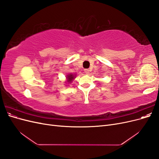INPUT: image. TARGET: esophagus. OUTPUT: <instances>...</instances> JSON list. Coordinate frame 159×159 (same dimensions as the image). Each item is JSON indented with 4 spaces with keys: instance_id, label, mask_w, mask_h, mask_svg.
I'll use <instances>...</instances> for the list:
<instances>
[{
    "instance_id": "obj_1",
    "label": "esophagus",
    "mask_w": 159,
    "mask_h": 159,
    "mask_svg": "<svg viewBox=\"0 0 159 159\" xmlns=\"http://www.w3.org/2000/svg\"><path fill=\"white\" fill-rule=\"evenodd\" d=\"M84 72L85 74H89V72H90V70L89 69H85L84 70Z\"/></svg>"
}]
</instances>
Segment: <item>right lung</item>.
<instances>
[{
    "label": "right lung",
    "mask_w": 159,
    "mask_h": 159,
    "mask_svg": "<svg viewBox=\"0 0 159 159\" xmlns=\"http://www.w3.org/2000/svg\"><path fill=\"white\" fill-rule=\"evenodd\" d=\"M68 79L69 81H71L72 80H73L74 78V75H73L72 74H70L69 75H68V78H67Z\"/></svg>",
    "instance_id": "add662e5"
}]
</instances>
